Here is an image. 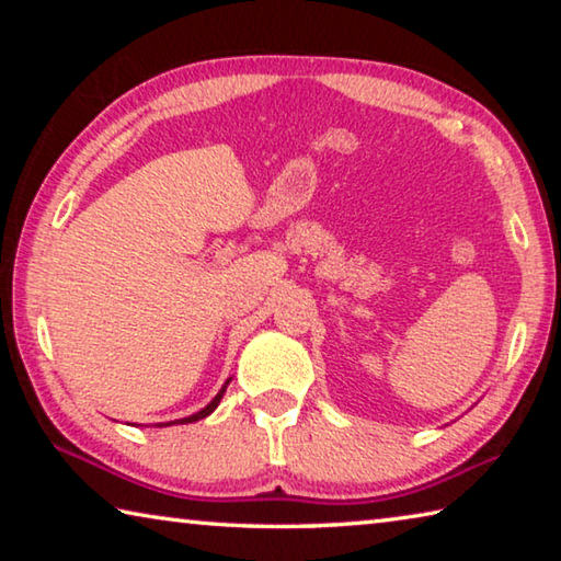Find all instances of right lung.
Instances as JSON below:
<instances>
[{
	"mask_svg": "<svg viewBox=\"0 0 561 561\" xmlns=\"http://www.w3.org/2000/svg\"><path fill=\"white\" fill-rule=\"evenodd\" d=\"M230 381H232V378H227V381H225V386L220 388V391H217V396L213 398V401L210 403H207L205 408H201V411H197V413H193V415H187V417H180V421H170V423H158V425H183V423H195V421H203V417H207V415H210L213 411H215V408L217 405H220V401H222V396H225V391H227V386H230Z\"/></svg>",
	"mask_w": 561,
	"mask_h": 561,
	"instance_id": "right-lung-1",
	"label": "right lung"
}]
</instances>
